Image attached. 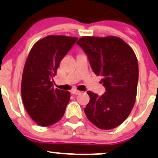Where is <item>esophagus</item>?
Wrapping results in <instances>:
<instances>
[{
  "instance_id": "1",
  "label": "esophagus",
  "mask_w": 158,
  "mask_h": 158,
  "mask_svg": "<svg viewBox=\"0 0 158 158\" xmlns=\"http://www.w3.org/2000/svg\"><path fill=\"white\" fill-rule=\"evenodd\" d=\"M71 93L72 94H74V95H77V94H81V91L76 90V89H74V90H72L71 91Z\"/></svg>"
}]
</instances>
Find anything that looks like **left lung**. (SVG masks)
Masks as SVG:
<instances>
[{"label":"left lung","mask_w":158,"mask_h":158,"mask_svg":"<svg viewBox=\"0 0 158 158\" xmlns=\"http://www.w3.org/2000/svg\"><path fill=\"white\" fill-rule=\"evenodd\" d=\"M77 45L87 55L93 71L102 77L106 92L88 91L90 102L84 108L87 118L100 129H112L131 113L137 94L139 64L132 48L115 36H84Z\"/></svg>","instance_id":"1"}]
</instances>
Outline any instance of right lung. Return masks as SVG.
Returning <instances> with one entry per match:
<instances>
[{"instance_id": "obj_1", "label": "right lung", "mask_w": 158, "mask_h": 158, "mask_svg": "<svg viewBox=\"0 0 158 158\" xmlns=\"http://www.w3.org/2000/svg\"><path fill=\"white\" fill-rule=\"evenodd\" d=\"M76 37L48 35L32 46L26 61L21 83V95L26 110L41 126L58 123L69 103V91L54 89L53 77L62 58Z\"/></svg>"}]
</instances>
